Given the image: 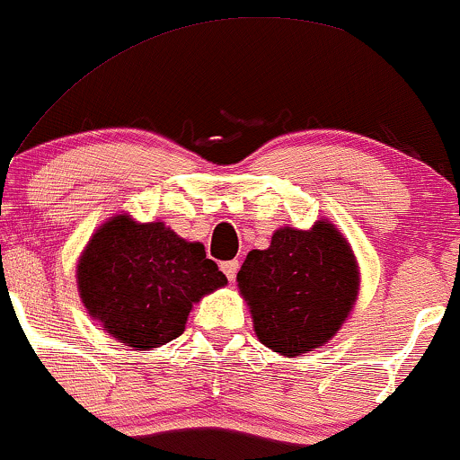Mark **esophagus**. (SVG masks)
<instances>
[{
  "instance_id": "34e87169",
  "label": "esophagus",
  "mask_w": 460,
  "mask_h": 460,
  "mask_svg": "<svg viewBox=\"0 0 460 460\" xmlns=\"http://www.w3.org/2000/svg\"><path fill=\"white\" fill-rule=\"evenodd\" d=\"M239 267H241L239 261H226V262H221V271L226 273V278H228L230 282H234L236 273H239Z\"/></svg>"
}]
</instances>
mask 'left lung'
Segmentation results:
<instances>
[{
	"label": "left lung",
	"mask_w": 460,
	"mask_h": 460,
	"mask_svg": "<svg viewBox=\"0 0 460 460\" xmlns=\"http://www.w3.org/2000/svg\"><path fill=\"white\" fill-rule=\"evenodd\" d=\"M253 332L264 347L299 358L332 340L353 310L359 267L349 241L327 219L310 230H275L267 250H252L239 275Z\"/></svg>",
	"instance_id": "8db88e82"
}]
</instances>
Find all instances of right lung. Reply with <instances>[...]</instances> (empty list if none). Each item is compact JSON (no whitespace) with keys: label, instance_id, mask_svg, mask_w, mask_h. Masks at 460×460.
Returning <instances> with one entry per match:
<instances>
[{"label":"right lung","instance_id":"obj_1","mask_svg":"<svg viewBox=\"0 0 460 460\" xmlns=\"http://www.w3.org/2000/svg\"><path fill=\"white\" fill-rule=\"evenodd\" d=\"M228 284L202 243L164 221L116 215L92 234L77 264L81 301L110 336L150 350L185 332L193 304Z\"/></svg>","mask_w":460,"mask_h":460}]
</instances>
